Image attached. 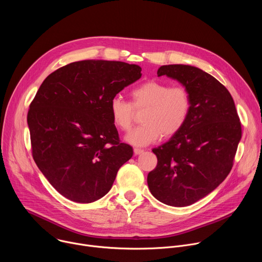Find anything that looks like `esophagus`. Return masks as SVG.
I'll use <instances>...</instances> for the list:
<instances>
[{"label":"esophagus","mask_w":262,"mask_h":262,"mask_svg":"<svg viewBox=\"0 0 262 262\" xmlns=\"http://www.w3.org/2000/svg\"><path fill=\"white\" fill-rule=\"evenodd\" d=\"M143 151H144V150H143V149H141V148H135V149H134L135 155H141Z\"/></svg>","instance_id":"1"}]
</instances>
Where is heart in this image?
Listing matches in <instances>:
<instances>
[{
  "label": "heart",
  "instance_id": "heart-1",
  "mask_svg": "<svg viewBox=\"0 0 262 262\" xmlns=\"http://www.w3.org/2000/svg\"><path fill=\"white\" fill-rule=\"evenodd\" d=\"M132 100L116 95L110 101V117L113 124L127 132L135 119L136 111H143L140 126L134 128L126 141L135 146H146L162 136L170 138L179 133L188 121L192 108L191 94L185 86L161 81H147L134 88Z\"/></svg>",
  "mask_w": 262,
  "mask_h": 262
}]
</instances>
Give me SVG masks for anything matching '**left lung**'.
<instances>
[{"mask_svg":"<svg viewBox=\"0 0 262 262\" xmlns=\"http://www.w3.org/2000/svg\"><path fill=\"white\" fill-rule=\"evenodd\" d=\"M167 76L188 88L192 108L182 129L155 148L157 167L148 173L151 194L171 206L202 199L230 173L242 138V124L227 88L209 73L190 65H164Z\"/></svg>","mask_w":262,"mask_h":262,"instance_id":"obj_1","label":"left lung"}]
</instances>
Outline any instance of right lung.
Wrapping results in <instances>:
<instances>
[{
  "label": "right lung",
  "mask_w": 262,
  "mask_h": 262,
  "mask_svg": "<svg viewBox=\"0 0 262 262\" xmlns=\"http://www.w3.org/2000/svg\"><path fill=\"white\" fill-rule=\"evenodd\" d=\"M120 61L84 60L52 72L30 103L33 159L56 191L91 203L112 188L133 157L110 117V101L142 76Z\"/></svg>",
  "instance_id": "obj_1"
}]
</instances>
